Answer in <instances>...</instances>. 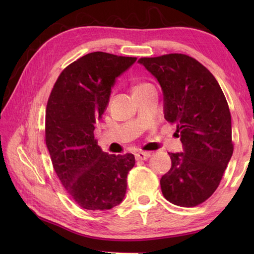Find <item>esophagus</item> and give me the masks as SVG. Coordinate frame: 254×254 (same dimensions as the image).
<instances>
[{
    "mask_svg": "<svg viewBox=\"0 0 254 254\" xmlns=\"http://www.w3.org/2000/svg\"><path fill=\"white\" fill-rule=\"evenodd\" d=\"M150 157V153H145V152H139L135 154V158L137 160H146Z\"/></svg>",
    "mask_w": 254,
    "mask_h": 254,
    "instance_id": "1",
    "label": "esophagus"
}]
</instances>
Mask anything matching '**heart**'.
Listing matches in <instances>:
<instances>
[{
	"mask_svg": "<svg viewBox=\"0 0 254 254\" xmlns=\"http://www.w3.org/2000/svg\"><path fill=\"white\" fill-rule=\"evenodd\" d=\"M144 86H146V85H145V84H143V85H138V86H136L135 89H137V88H141V87H144Z\"/></svg>",
	"mask_w": 254,
	"mask_h": 254,
	"instance_id": "b5f03b06",
	"label": "heart"
}]
</instances>
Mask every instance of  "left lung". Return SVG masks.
<instances>
[{
  "label": "left lung",
  "instance_id": "1",
  "mask_svg": "<svg viewBox=\"0 0 254 254\" xmlns=\"http://www.w3.org/2000/svg\"><path fill=\"white\" fill-rule=\"evenodd\" d=\"M137 62L159 83L165 119L177 124L182 143L183 152L168 153L171 168L161 177V191L178 206H196L216 190L233 156L227 101L213 74L191 57L171 53Z\"/></svg>",
  "mask_w": 254,
  "mask_h": 254
}]
</instances>
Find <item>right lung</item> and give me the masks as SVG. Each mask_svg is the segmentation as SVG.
Listing matches in <instances>:
<instances>
[{
  "mask_svg": "<svg viewBox=\"0 0 254 254\" xmlns=\"http://www.w3.org/2000/svg\"><path fill=\"white\" fill-rule=\"evenodd\" d=\"M135 61L100 51L88 53L63 69L48 100L46 144L53 168L85 209H110L126 195L134 155L102 152L94 131L109 105L116 78Z\"/></svg>",
  "mask_w": 254,
  "mask_h": 254,
  "instance_id": "1",
  "label": "right lung"
}]
</instances>
